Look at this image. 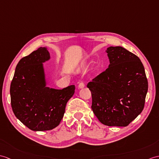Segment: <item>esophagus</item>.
I'll use <instances>...</instances> for the list:
<instances>
[{
  "label": "esophagus",
  "mask_w": 159,
  "mask_h": 159,
  "mask_svg": "<svg viewBox=\"0 0 159 159\" xmlns=\"http://www.w3.org/2000/svg\"><path fill=\"white\" fill-rule=\"evenodd\" d=\"M84 87V83L83 82H80V83H79V88H80V89H82V88H83Z\"/></svg>",
  "instance_id": "1"
}]
</instances>
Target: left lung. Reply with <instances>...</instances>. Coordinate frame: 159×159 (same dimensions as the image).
I'll return each mask as SVG.
<instances>
[{
  "instance_id": "8db88e82",
  "label": "left lung",
  "mask_w": 159,
  "mask_h": 159,
  "mask_svg": "<svg viewBox=\"0 0 159 159\" xmlns=\"http://www.w3.org/2000/svg\"><path fill=\"white\" fill-rule=\"evenodd\" d=\"M110 65L87 87L91 108L107 126L126 127L142 112L148 88L144 67L139 58L122 47L106 50Z\"/></svg>"
}]
</instances>
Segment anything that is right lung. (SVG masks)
<instances>
[{
	"label": "right lung",
	"mask_w": 159,
	"mask_h": 159,
	"mask_svg": "<svg viewBox=\"0 0 159 159\" xmlns=\"http://www.w3.org/2000/svg\"><path fill=\"white\" fill-rule=\"evenodd\" d=\"M49 59L45 47H40L21 58L11 83V104L14 114L35 131L51 130L58 126L66 104L75 93V85L62 89L46 87L43 63Z\"/></svg>",
	"instance_id": "right-lung-1"
}]
</instances>
